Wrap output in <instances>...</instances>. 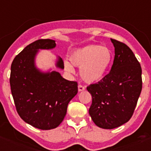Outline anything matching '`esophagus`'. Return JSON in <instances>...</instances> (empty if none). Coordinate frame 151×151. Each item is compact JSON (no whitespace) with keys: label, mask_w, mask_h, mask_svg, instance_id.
<instances>
[{"label":"esophagus","mask_w":151,"mask_h":151,"mask_svg":"<svg viewBox=\"0 0 151 151\" xmlns=\"http://www.w3.org/2000/svg\"><path fill=\"white\" fill-rule=\"evenodd\" d=\"M78 91H85V88L84 87L83 85H78Z\"/></svg>","instance_id":"obj_1"}]
</instances>
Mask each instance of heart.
I'll return each mask as SVG.
<instances>
[{
    "mask_svg": "<svg viewBox=\"0 0 151 151\" xmlns=\"http://www.w3.org/2000/svg\"><path fill=\"white\" fill-rule=\"evenodd\" d=\"M69 61L64 62V69L69 73L74 66L80 67V76L85 82L94 83L101 81L107 73L113 60V54L106 47L91 45L76 49L69 55Z\"/></svg>",
    "mask_w": 151,
    "mask_h": 151,
    "instance_id": "heart-1",
    "label": "heart"
}]
</instances>
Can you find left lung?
Here are the masks:
<instances>
[{
	"mask_svg": "<svg viewBox=\"0 0 151 151\" xmlns=\"http://www.w3.org/2000/svg\"><path fill=\"white\" fill-rule=\"evenodd\" d=\"M115 57L111 70L100 82L87 87L92 96L89 114L97 126L112 129L132 116L142 89L141 67L132 50L112 39Z\"/></svg>",
	"mask_w": 151,
	"mask_h": 151,
	"instance_id": "1",
	"label": "left lung"
}]
</instances>
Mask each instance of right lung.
Here are the masks:
<instances>
[{
    "mask_svg": "<svg viewBox=\"0 0 151 151\" xmlns=\"http://www.w3.org/2000/svg\"><path fill=\"white\" fill-rule=\"evenodd\" d=\"M54 40L40 39L26 46L13 60L10 84L17 111L22 120L41 130L57 128L63 120L69 101L78 93L76 82L56 71H41L35 66L39 50L54 48ZM56 66L64 69L58 57Z\"/></svg>",
    "mask_w": 151,
    "mask_h": 151,
    "instance_id": "1",
    "label": "right lung"
}]
</instances>
